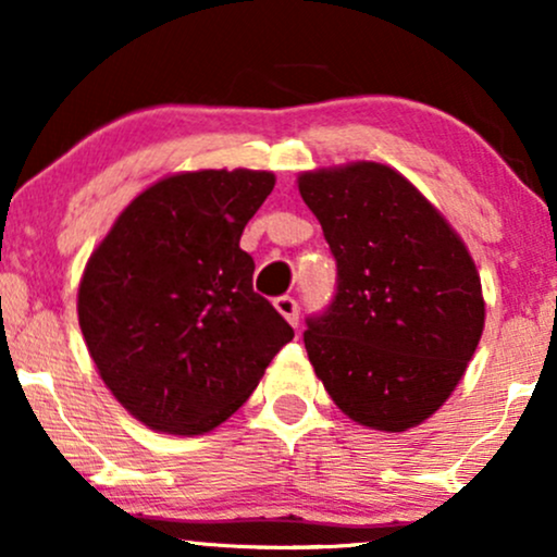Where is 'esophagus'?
<instances>
[{"label":"esophagus","mask_w":557,"mask_h":557,"mask_svg":"<svg viewBox=\"0 0 557 557\" xmlns=\"http://www.w3.org/2000/svg\"><path fill=\"white\" fill-rule=\"evenodd\" d=\"M273 305H276V310L281 314H284L286 322H292L294 327L299 325V305H297V299H294V297H278L276 301H273Z\"/></svg>","instance_id":"esophagus-1"}]
</instances>
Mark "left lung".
Here are the masks:
<instances>
[{"mask_svg":"<svg viewBox=\"0 0 557 557\" xmlns=\"http://www.w3.org/2000/svg\"><path fill=\"white\" fill-rule=\"evenodd\" d=\"M338 265L305 348L351 421L408 431L455 393L485 325L478 268L413 183L380 162L299 175Z\"/></svg>","mask_w":557,"mask_h":557,"instance_id":"left-lung-1","label":"left lung"}]
</instances>
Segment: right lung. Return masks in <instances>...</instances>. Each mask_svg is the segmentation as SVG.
<instances>
[{
    "mask_svg": "<svg viewBox=\"0 0 557 557\" xmlns=\"http://www.w3.org/2000/svg\"><path fill=\"white\" fill-rule=\"evenodd\" d=\"M265 170H198L149 185L87 260L77 314L115 400L149 429L198 436L243 405L292 325L252 292L245 224Z\"/></svg>",
    "mask_w": 557,
    "mask_h": 557,
    "instance_id": "1",
    "label": "right lung"
}]
</instances>
